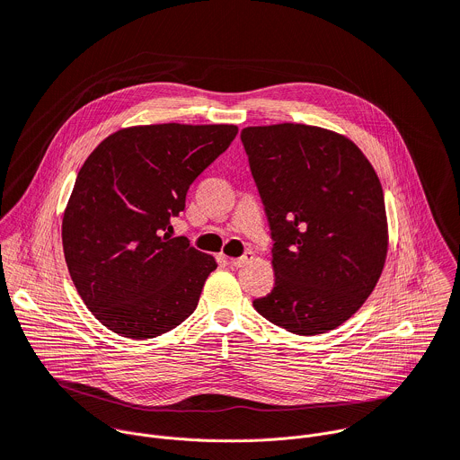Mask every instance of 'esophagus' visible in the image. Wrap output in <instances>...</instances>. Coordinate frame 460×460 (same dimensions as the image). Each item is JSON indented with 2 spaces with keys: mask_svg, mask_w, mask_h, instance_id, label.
Masks as SVG:
<instances>
[{
  "mask_svg": "<svg viewBox=\"0 0 460 460\" xmlns=\"http://www.w3.org/2000/svg\"><path fill=\"white\" fill-rule=\"evenodd\" d=\"M254 260V252L252 251H245L242 256H238V258H229V264L231 266H234V268H243V266H247L249 261H252Z\"/></svg>",
  "mask_w": 460,
  "mask_h": 460,
  "instance_id": "1",
  "label": "esophagus"
}]
</instances>
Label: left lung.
Instances as JSON below:
<instances>
[{"mask_svg": "<svg viewBox=\"0 0 460 460\" xmlns=\"http://www.w3.org/2000/svg\"><path fill=\"white\" fill-rule=\"evenodd\" d=\"M273 236L275 288L254 309L311 337L349 320L373 293L387 254L380 180L344 135L302 123L240 133Z\"/></svg>", "mask_w": 460, "mask_h": 460, "instance_id": "obj_1", "label": "left lung"}]
</instances>
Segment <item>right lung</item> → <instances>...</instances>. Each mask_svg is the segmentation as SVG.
<instances>
[{
	"instance_id": "1",
	"label": "right lung",
	"mask_w": 460,
	"mask_h": 460,
	"mask_svg": "<svg viewBox=\"0 0 460 460\" xmlns=\"http://www.w3.org/2000/svg\"><path fill=\"white\" fill-rule=\"evenodd\" d=\"M236 125H135L107 137L78 172L61 222L78 295L107 330L160 337L199 305L217 260L171 238L189 185L234 140Z\"/></svg>"
}]
</instances>
